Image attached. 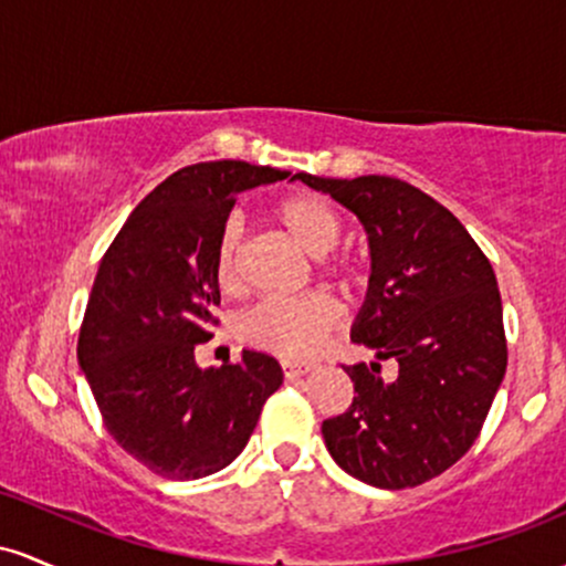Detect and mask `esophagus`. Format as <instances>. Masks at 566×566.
Returning <instances> with one entry per match:
<instances>
[{
    "label": "esophagus",
    "instance_id": "34e87169",
    "mask_svg": "<svg viewBox=\"0 0 566 566\" xmlns=\"http://www.w3.org/2000/svg\"><path fill=\"white\" fill-rule=\"evenodd\" d=\"M281 366H283V374L289 379L302 377V374L310 371V364H304V360H294V358H283Z\"/></svg>",
    "mask_w": 566,
    "mask_h": 566
}]
</instances>
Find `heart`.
Instances as JSON below:
<instances>
[{
	"label": "heart",
	"mask_w": 566,
	"mask_h": 566,
	"mask_svg": "<svg viewBox=\"0 0 566 566\" xmlns=\"http://www.w3.org/2000/svg\"><path fill=\"white\" fill-rule=\"evenodd\" d=\"M272 216L296 238L304 251L321 256V266L332 277L347 281L350 266L345 259L328 256V251L339 243L342 216L328 200L310 192L285 195L272 206ZM240 224L234 219L221 227L216 243V281L224 291H234L240 283ZM336 310L323 294L300 296H266L256 302L240 321V336L259 350L275 355H304L317 345L323 334L334 326Z\"/></svg>",
	"instance_id": "b5f03b06"
}]
</instances>
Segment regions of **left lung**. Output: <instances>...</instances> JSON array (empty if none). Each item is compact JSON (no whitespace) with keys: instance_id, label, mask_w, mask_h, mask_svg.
<instances>
[{"instance_id":"left-lung-1","label":"left lung","mask_w":566,"mask_h":566,"mask_svg":"<svg viewBox=\"0 0 566 566\" xmlns=\"http://www.w3.org/2000/svg\"><path fill=\"white\" fill-rule=\"evenodd\" d=\"M294 179L332 195L364 224L371 277L350 336L399 364L392 384L378 377L376 360L345 366L353 403L323 422V441L364 484L420 486L473 447L505 377L497 277L460 219L411 184Z\"/></svg>"}]
</instances>
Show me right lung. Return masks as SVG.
Segmentation results:
<instances>
[{
	"label": "right lung",
	"mask_w": 566,
	"mask_h": 566,
	"mask_svg": "<svg viewBox=\"0 0 566 566\" xmlns=\"http://www.w3.org/2000/svg\"><path fill=\"white\" fill-rule=\"evenodd\" d=\"M289 176L240 160L187 165L138 202L101 259L77 358L114 441L163 479L230 465L283 385L266 353L200 368L195 350L213 336L216 243L234 200Z\"/></svg>",
	"instance_id": "1"
}]
</instances>
